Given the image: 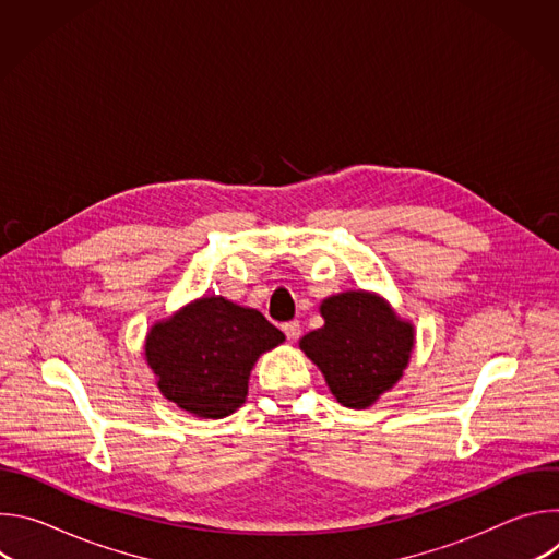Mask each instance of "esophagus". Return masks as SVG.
<instances>
[{
    "label": "esophagus",
    "instance_id": "1",
    "mask_svg": "<svg viewBox=\"0 0 559 559\" xmlns=\"http://www.w3.org/2000/svg\"><path fill=\"white\" fill-rule=\"evenodd\" d=\"M298 332H300V325H298V321H289V323H283V334L287 336V341H294V338L298 336Z\"/></svg>",
    "mask_w": 559,
    "mask_h": 559
}]
</instances>
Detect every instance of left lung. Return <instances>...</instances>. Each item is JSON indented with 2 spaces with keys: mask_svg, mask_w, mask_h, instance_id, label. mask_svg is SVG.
<instances>
[{
  "mask_svg": "<svg viewBox=\"0 0 559 559\" xmlns=\"http://www.w3.org/2000/svg\"><path fill=\"white\" fill-rule=\"evenodd\" d=\"M321 313L325 325L302 336L300 349L323 371L341 405H373L403 376L414 328L367 292L332 296L323 300Z\"/></svg>",
  "mask_w": 559,
  "mask_h": 559,
  "instance_id": "1",
  "label": "left lung"
}]
</instances>
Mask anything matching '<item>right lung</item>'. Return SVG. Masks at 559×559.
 I'll return each instance as SVG.
<instances>
[{
    "label": "right lung",
    "instance_id": "1",
    "mask_svg": "<svg viewBox=\"0 0 559 559\" xmlns=\"http://www.w3.org/2000/svg\"><path fill=\"white\" fill-rule=\"evenodd\" d=\"M283 341L261 311L210 296L154 325L145 358L168 401L216 420L246 403L257 358Z\"/></svg>",
    "mask_w": 559,
    "mask_h": 559
}]
</instances>
